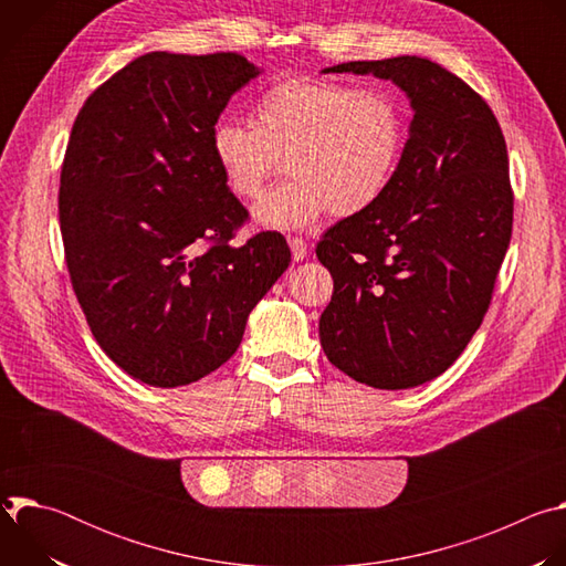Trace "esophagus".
<instances>
[{"label":"esophagus","mask_w":566,"mask_h":566,"mask_svg":"<svg viewBox=\"0 0 566 566\" xmlns=\"http://www.w3.org/2000/svg\"><path fill=\"white\" fill-rule=\"evenodd\" d=\"M289 247H291V255L295 262H302L308 253V244L302 239V237H291L289 239Z\"/></svg>","instance_id":"obj_1"}]
</instances>
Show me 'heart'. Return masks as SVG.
<instances>
[{"instance_id":"b5f03b06","label":"heart","mask_w":566,"mask_h":566,"mask_svg":"<svg viewBox=\"0 0 566 566\" xmlns=\"http://www.w3.org/2000/svg\"><path fill=\"white\" fill-rule=\"evenodd\" d=\"M406 145V116L380 90L325 77H286L253 107V125L219 118L210 154L241 199H255L286 156L293 175L253 208L260 226L302 230L327 210L356 217L389 188Z\"/></svg>"}]
</instances>
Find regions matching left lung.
Segmentation results:
<instances>
[{"mask_svg":"<svg viewBox=\"0 0 566 566\" xmlns=\"http://www.w3.org/2000/svg\"><path fill=\"white\" fill-rule=\"evenodd\" d=\"M322 73L391 80L415 112L387 192L315 249L334 277L319 315L332 365L376 389H410L443 374L489 311L513 228L504 134L483 98L432 60Z\"/></svg>","mask_w":566,"mask_h":566,"instance_id":"left-lung-1","label":"left lung"}]
</instances>
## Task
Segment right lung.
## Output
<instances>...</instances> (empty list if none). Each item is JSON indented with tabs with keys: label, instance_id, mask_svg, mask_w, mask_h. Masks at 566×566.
I'll list each match as a JSON object with an SVG mask.
<instances>
[{
	"label": "right lung",
	"instance_id": "1",
	"mask_svg": "<svg viewBox=\"0 0 566 566\" xmlns=\"http://www.w3.org/2000/svg\"><path fill=\"white\" fill-rule=\"evenodd\" d=\"M262 73L237 53L154 51L80 109L60 175V230L75 297L132 378L181 387L221 367L291 251L249 217L210 154L232 94Z\"/></svg>",
	"mask_w": 566,
	"mask_h": 566
}]
</instances>
